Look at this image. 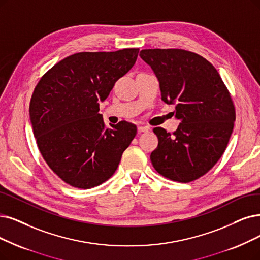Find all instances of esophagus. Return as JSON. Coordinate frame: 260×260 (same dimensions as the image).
Masks as SVG:
<instances>
[{
    "label": "esophagus",
    "mask_w": 260,
    "mask_h": 260,
    "mask_svg": "<svg viewBox=\"0 0 260 260\" xmlns=\"http://www.w3.org/2000/svg\"><path fill=\"white\" fill-rule=\"evenodd\" d=\"M138 131H139L140 133H142V132H147V131H149V128H148V127H138Z\"/></svg>",
    "instance_id": "1"
}]
</instances>
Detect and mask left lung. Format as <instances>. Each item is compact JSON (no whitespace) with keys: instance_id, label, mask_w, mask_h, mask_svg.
I'll list each match as a JSON object with an SVG mask.
<instances>
[{"instance_id":"obj_1","label":"left lung","mask_w":260,"mask_h":260,"mask_svg":"<svg viewBox=\"0 0 260 260\" xmlns=\"http://www.w3.org/2000/svg\"><path fill=\"white\" fill-rule=\"evenodd\" d=\"M141 58L157 77L161 99L175 105L181 122L173 134L154 128L159 144L150 160L159 174L190 182L219 161L236 119L232 97L219 72L203 56L181 49H145Z\"/></svg>"}]
</instances>
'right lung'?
Masks as SVG:
<instances>
[{"label":"right lung","mask_w":260,"mask_h":260,"mask_svg":"<svg viewBox=\"0 0 260 260\" xmlns=\"http://www.w3.org/2000/svg\"><path fill=\"white\" fill-rule=\"evenodd\" d=\"M139 50L72 54L35 87L29 120L38 148L50 169L75 188L107 181L136 137L137 127L127 121L106 128L99 102L136 64Z\"/></svg>","instance_id":"1"}]
</instances>
